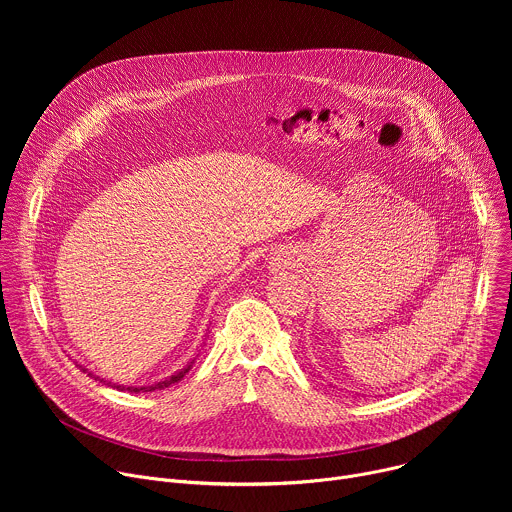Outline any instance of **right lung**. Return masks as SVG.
Here are the masks:
<instances>
[{"label":"right lung","instance_id":"obj_1","mask_svg":"<svg viewBox=\"0 0 512 512\" xmlns=\"http://www.w3.org/2000/svg\"><path fill=\"white\" fill-rule=\"evenodd\" d=\"M81 367V364H79ZM190 367H192V362L188 364V367H184L182 371H178V373H174L172 377H168V379H164V381H160V383H156V385H152V387H123V385H113V383H109V381H103L101 377H95L93 373H89V369H85V367H81L83 369V373H89V377H93L95 381L99 379L101 383H105V385H109V387H117L119 391H129V393H145V391H156V389H166V387H170V385H174V383H178V381H182V377L190 371Z\"/></svg>","mask_w":512,"mask_h":512}]
</instances>
